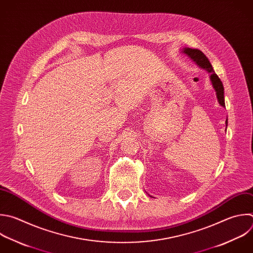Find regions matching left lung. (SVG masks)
Returning a JSON list of instances; mask_svg holds the SVG:
<instances>
[{
    "instance_id": "8db88e82",
    "label": "left lung",
    "mask_w": 253,
    "mask_h": 253,
    "mask_svg": "<svg viewBox=\"0 0 253 253\" xmlns=\"http://www.w3.org/2000/svg\"><path fill=\"white\" fill-rule=\"evenodd\" d=\"M181 52H183L184 54L189 56L199 67L205 69L206 71H208L210 73V78H211L212 86H213V88L215 90L217 101H218L220 106L225 107L223 84H222L221 80L219 79V77L215 74V72H214V70H213V68H212L209 58L204 54V52H202L200 49H197V48L184 47L181 50ZM225 124L227 126V119L225 120Z\"/></svg>"
}]
</instances>
